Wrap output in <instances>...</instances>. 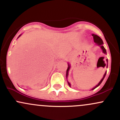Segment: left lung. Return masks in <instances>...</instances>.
Here are the masks:
<instances>
[{"label": "left lung", "mask_w": 120, "mask_h": 120, "mask_svg": "<svg viewBox=\"0 0 120 120\" xmlns=\"http://www.w3.org/2000/svg\"><path fill=\"white\" fill-rule=\"evenodd\" d=\"M92 36L93 37L94 41V42L96 43V45H99V46H100V48H101V49H102L103 53H105V54H106V53H107V52H106L105 49L104 47V46H103V42L102 39H101V38H100V37L98 36V35H96V34H92ZM107 60V64H105V65L107 66V68H108V59H107V60ZM68 69H67V74H66V77H67H67H68V72H69V69H70V68H71V65H70L69 64V63H68ZM106 73H107V71H105V73H104V75H103V77L102 79H101V80H100V82H99V83L98 84V85H96V86H95L92 89V90H94L95 89H96V88L97 87H98L100 85V84H101V82H102V81H103V79H104V77H105V75H106ZM68 83L69 86L71 87V83H70L69 82H68Z\"/></svg>", "instance_id": "1"}]
</instances>
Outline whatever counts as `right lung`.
I'll return each instance as SVG.
<instances>
[{
    "label": "right lung",
    "instance_id": "right-lung-1",
    "mask_svg": "<svg viewBox=\"0 0 120 120\" xmlns=\"http://www.w3.org/2000/svg\"><path fill=\"white\" fill-rule=\"evenodd\" d=\"M21 35H19V37H20L21 36ZM19 37H18V38H19Z\"/></svg>",
    "mask_w": 120,
    "mask_h": 120
}]
</instances>
